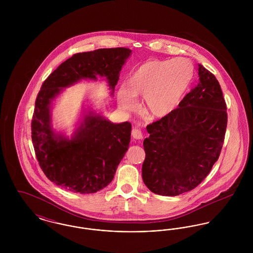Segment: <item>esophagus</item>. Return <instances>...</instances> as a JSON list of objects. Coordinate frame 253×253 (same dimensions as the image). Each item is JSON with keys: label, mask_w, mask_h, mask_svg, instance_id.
<instances>
[{"label": "esophagus", "mask_w": 253, "mask_h": 253, "mask_svg": "<svg viewBox=\"0 0 253 253\" xmlns=\"http://www.w3.org/2000/svg\"><path fill=\"white\" fill-rule=\"evenodd\" d=\"M132 136L134 139H141V138L143 137L141 131H140L139 129H136V128H133V129H132Z\"/></svg>", "instance_id": "34e87169"}]
</instances>
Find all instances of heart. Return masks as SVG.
Wrapping results in <instances>:
<instances>
[{
  "mask_svg": "<svg viewBox=\"0 0 253 253\" xmlns=\"http://www.w3.org/2000/svg\"><path fill=\"white\" fill-rule=\"evenodd\" d=\"M193 77V65L184 58L146 61L130 74L126 88L118 92L119 103L123 109H131L133 97L143 95L147 112L165 117L177 107Z\"/></svg>",
  "mask_w": 253,
  "mask_h": 253,
  "instance_id": "obj_1",
  "label": "heart"
}]
</instances>
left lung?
<instances>
[{
  "mask_svg": "<svg viewBox=\"0 0 253 253\" xmlns=\"http://www.w3.org/2000/svg\"><path fill=\"white\" fill-rule=\"evenodd\" d=\"M199 83L167 116L147 126L142 179L159 195L196 188L220 156L228 123L227 104L212 73L199 64Z\"/></svg>",
  "mask_w": 253,
  "mask_h": 253,
  "instance_id": "8db88e82",
  "label": "left lung"
}]
</instances>
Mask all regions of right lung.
Segmentation results:
<instances>
[{
    "label": "right lung",
    "instance_id": "add662e5",
    "mask_svg": "<svg viewBox=\"0 0 253 253\" xmlns=\"http://www.w3.org/2000/svg\"><path fill=\"white\" fill-rule=\"evenodd\" d=\"M131 49H97L74 54L43 82L37 96L31 121V137L39 165L49 180L72 193H94L111 183L128 150L132 125L113 124L92 113L71 140L57 136L51 129V100L82 79L106 77L114 91L120 71Z\"/></svg>",
    "mask_w": 253,
    "mask_h": 253
}]
</instances>
